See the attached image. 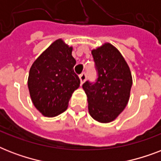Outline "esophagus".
I'll return each mask as SVG.
<instances>
[{
	"label": "esophagus",
	"instance_id": "obj_1",
	"mask_svg": "<svg viewBox=\"0 0 161 161\" xmlns=\"http://www.w3.org/2000/svg\"><path fill=\"white\" fill-rule=\"evenodd\" d=\"M79 78H80V81H81V84H83L84 82H85L86 78H87V75H86V73H82L79 75Z\"/></svg>",
	"mask_w": 161,
	"mask_h": 161
}]
</instances>
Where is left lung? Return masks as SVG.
<instances>
[{
    "label": "left lung",
    "mask_w": 161,
    "mask_h": 161,
    "mask_svg": "<svg viewBox=\"0 0 161 161\" xmlns=\"http://www.w3.org/2000/svg\"><path fill=\"white\" fill-rule=\"evenodd\" d=\"M98 78L86 81L83 90L88 97V112L100 123L114 120L125 109L130 99L132 75L126 61L110 43L92 51Z\"/></svg>",
    "instance_id": "8db88e82"
}]
</instances>
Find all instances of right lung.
I'll use <instances>...</instances> for the list:
<instances>
[{
    "label": "right lung",
    "mask_w": 161,
    "mask_h": 161,
    "mask_svg": "<svg viewBox=\"0 0 161 161\" xmlns=\"http://www.w3.org/2000/svg\"><path fill=\"white\" fill-rule=\"evenodd\" d=\"M73 47L62 39L50 45L36 58L30 68L28 88L36 109L47 117L64 112L73 93L79 87L80 79L74 73L76 60Z\"/></svg>",
    "instance_id": "add662e5"
}]
</instances>
